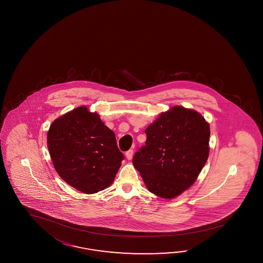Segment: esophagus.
Masks as SVG:
<instances>
[{"label":"esophagus","instance_id":"obj_1","mask_svg":"<svg viewBox=\"0 0 263 263\" xmlns=\"http://www.w3.org/2000/svg\"><path fill=\"white\" fill-rule=\"evenodd\" d=\"M133 149H129L128 152H125V157L127 158L128 160L132 159V157H133Z\"/></svg>","mask_w":263,"mask_h":263}]
</instances>
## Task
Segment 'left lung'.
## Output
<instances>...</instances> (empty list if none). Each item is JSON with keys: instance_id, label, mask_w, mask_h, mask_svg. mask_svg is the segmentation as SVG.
Wrapping results in <instances>:
<instances>
[{"instance_id": "obj_1", "label": "left lung", "mask_w": 263, "mask_h": 263, "mask_svg": "<svg viewBox=\"0 0 263 263\" xmlns=\"http://www.w3.org/2000/svg\"><path fill=\"white\" fill-rule=\"evenodd\" d=\"M145 145L132 163L147 190L173 199L197 180L209 155L210 127L199 111L174 106L145 129Z\"/></svg>"}]
</instances>
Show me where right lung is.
<instances>
[{
    "label": "right lung",
    "mask_w": 263,
    "mask_h": 263,
    "mask_svg": "<svg viewBox=\"0 0 263 263\" xmlns=\"http://www.w3.org/2000/svg\"><path fill=\"white\" fill-rule=\"evenodd\" d=\"M47 145L58 175L85 194L110 187L124 158L115 133L96 111H88L86 106L67 111L52 122Z\"/></svg>",
    "instance_id": "right-lung-1"
}]
</instances>
